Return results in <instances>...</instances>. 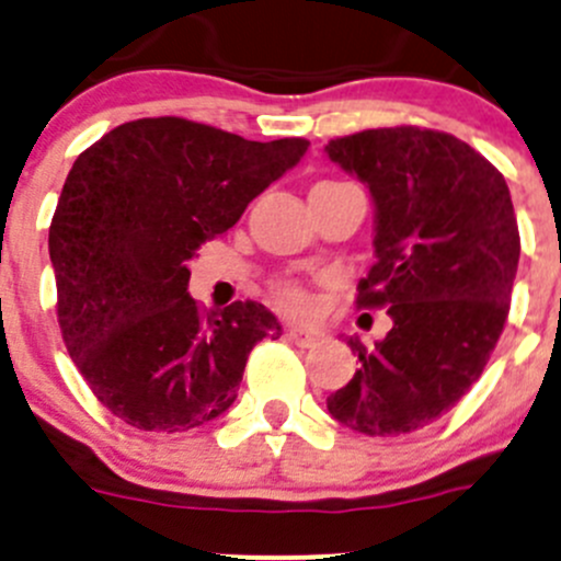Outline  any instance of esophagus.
I'll list each match as a JSON object with an SVG mask.
<instances>
[{"label": "esophagus", "mask_w": 561, "mask_h": 561, "mask_svg": "<svg viewBox=\"0 0 561 561\" xmlns=\"http://www.w3.org/2000/svg\"><path fill=\"white\" fill-rule=\"evenodd\" d=\"M285 336L290 339V342L301 344V347H312V344L320 342L322 333L317 331V328H307V325H290L285 328Z\"/></svg>", "instance_id": "1"}]
</instances>
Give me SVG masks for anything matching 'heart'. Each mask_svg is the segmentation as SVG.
I'll return each mask as SVG.
<instances>
[{
  "label": "heart",
  "mask_w": 561,
  "mask_h": 561,
  "mask_svg": "<svg viewBox=\"0 0 561 561\" xmlns=\"http://www.w3.org/2000/svg\"><path fill=\"white\" fill-rule=\"evenodd\" d=\"M274 296L279 301V307H285L287 312H304L309 307V296L304 293V287L298 282H276L274 287Z\"/></svg>",
  "instance_id": "1"
}]
</instances>
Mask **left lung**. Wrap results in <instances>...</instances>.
Returning a JSON list of instances; mask_svg holds the SVG:
<instances>
[{
    "instance_id": "left-lung-1",
    "label": "left lung",
    "mask_w": 561,
    "mask_h": 561,
    "mask_svg": "<svg viewBox=\"0 0 561 561\" xmlns=\"http://www.w3.org/2000/svg\"><path fill=\"white\" fill-rule=\"evenodd\" d=\"M325 154L369 186L377 260L358 307H386L393 320L375 347L350 339L360 366L328 412L369 437L415 432L454 410L500 342L522 254L511 190L437 129H364Z\"/></svg>"
}]
</instances>
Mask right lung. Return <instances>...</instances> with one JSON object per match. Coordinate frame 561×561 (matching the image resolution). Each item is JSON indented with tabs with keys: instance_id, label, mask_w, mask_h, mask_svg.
I'll use <instances>...</instances> for the list:
<instances>
[{
	"instance_id": "add662e5",
	"label": "right lung",
	"mask_w": 561,
	"mask_h": 561,
	"mask_svg": "<svg viewBox=\"0 0 561 561\" xmlns=\"http://www.w3.org/2000/svg\"><path fill=\"white\" fill-rule=\"evenodd\" d=\"M307 149L160 116L118 124L78 157L48 230L56 314L83 380L124 423L173 434L214 421L254 344L282 336L257 301L203 312L186 263Z\"/></svg>"
}]
</instances>
